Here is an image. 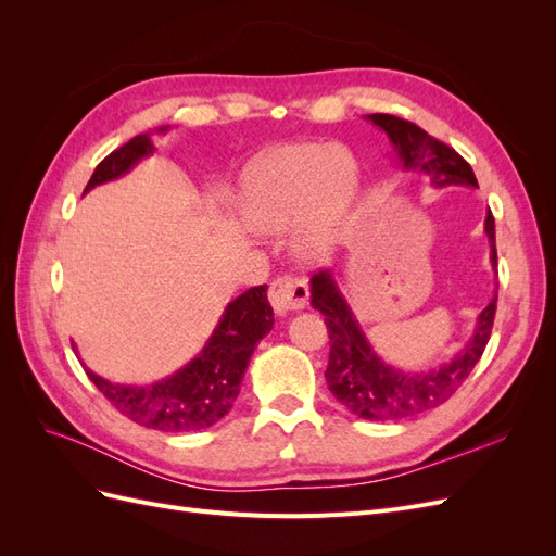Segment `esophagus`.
I'll return each mask as SVG.
<instances>
[{
	"label": "esophagus",
	"mask_w": 556,
	"mask_h": 556,
	"mask_svg": "<svg viewBox=\"0 0 556 556\" xmlns=\"http://www.w3.org/2000/svg\"><path fill=\"white\" fill-rule=\"evenodd\" d=\"M268 301L278 315L301 311L308 304V285L296 276H280L268 288Z\"/></svg>",
	"instance_id": "1"
}]
</instances>
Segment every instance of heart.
<instances>
[{
    "instance_id": "obj_1",
    "label": "heart",
    "mask_w": 556,
    "mask_h": 556,
    "mask_svg": "<svg viewBox=\"0 0 556 556\" xmlns=\"http://www.w3.org/2000/svg\"><path fill=\"white\" fill-rule=\"evenodd\" d=\"M359 185V166L333 143H292L268 153L245 185V215L260 231L294 225V250L317 260L339 241Z\"/></svg>"
}]
</instances>
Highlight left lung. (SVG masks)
<instances>
[{
    "label": "left lung",
    "instance_id": "left-lung-1",
    "mask_svg": "<svg viewBox=\"0 0 556 556\" xmlns=\"http://www.w3.org/2000/svg\"><path fill=\"white\" fill-rule=\"evenodd\" d=\"M366 117L387 134L406 172L429 176L433 188H447V185L478 188L470 164L457 150L429 137L422 127L390 113H371ZM484 231L492 245V266H496L492 211L486 213ZM311 306L325 315V325L329 329L331 350L325 374L329 392L352 415L374 419V422H394V419H410L439 408L466 382L492 336L496 296L480 313L473 339L447 364L431 368V371H399L382 362L368 345L329 271H319L311 278Z\"/></svg>",
    "mask_w": 556,
    "mask_h": 556
}]
</instances>
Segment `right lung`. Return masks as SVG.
<instances>
[{
	"mask_svg": "<svg viewBox=\"0 0 556 556\" xmlns=\"http://www.w3.org/2000/svg\"><path fill=\"white\" fill-rule=\"evenodd\" d=\"M166 131V127H160ZM150 134H139L97 164L86 192L125 176L134 164L153 153ZM83 192V194H86ZM274 327V308L266 285L250 288L229 301L208 343L180 371L155 384H115L86 368L88 378L131 422L166 433L208 429L231 410L241 392L248 362L257 343Z\"/></svg>",
	"mask_w": 556,
	"mask_h": 556,
	"instance_id": "right-lung-1",
	"label": "right lung"
}]
</instances>
